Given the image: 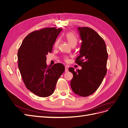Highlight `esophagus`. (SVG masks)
Instances as JSON below:
<instances>
[{"label": "esophagus", "instance_id": "34e87169", "mask_svg": "<svg viewBox=\"0 0 128 128\" xmlns=\"http://www.w3.org/2000/svg\"><path fill=\"white\" fill-rule=\"evenodd\" d=\"M68 66H65V72H68Z\"/></svg>", "mask_w": 128, "mask_h": 128}]
</instances>
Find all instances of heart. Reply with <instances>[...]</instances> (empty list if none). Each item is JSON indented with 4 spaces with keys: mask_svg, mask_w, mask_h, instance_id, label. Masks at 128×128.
Masks as SVG:
<instances>
[{
    "mask_svg": "<svg viewBox=\"0 0 128 128\" xmlns=\"http://www.w3.org/2000/svg\"><path fill=\"white\" fill-rule=\"evenodd\" d=\"M65 37L69 44L72 46H75L77 44V43L78 42V38H77V36L73 33H72V32L67 33L66 34ZM59 43H60V39L59 38H56V40L55 41V42L54 43V47L55 48L58 47L59 44ZM64 59L65 61H66V62H68V61H69V59L67 57H64Z\"/></svg>",
    "mask_w": 128,
    "mask_h": 128,
    "instance_id": "b5f03b06",
    "label": "heart"
}]
</instances>
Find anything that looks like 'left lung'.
<instances>
[{
	"instance_id": "1",
	"label": "left lung",
	"mask_w": 128,
	"mask_h": 128,
	"mask_svg": "<svg viewBox=\"0 0 128 128\" xmlns=\"http://www.w3.org/2000/svg\"><path fill=\"white\" fill-rule=\"evenodd\" d=\"M78 30L82 43L75 62L82 68H69L73 74L70 86L74 93L86 97L98 89L106 75L108 54L103 39L94 30L79 27Z\"/></svg>"
}]
</instances>
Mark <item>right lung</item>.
<instances>
[{
    "label": "right lung",
    "mask_w": 128,
    "mask_h": 128,
    "mask_svg": "<svg viewBox=\"0 0 128 128\" xmlns=\"http://www.w3.org/2000/svg\"><path fill=\"white\" fill-rule=\"evenodd\" d=\"M61 28H46L35 30L26 36L17 53L18 66L26 87L39 97L46 98L54 92L58 79L65 68L60 63L48 66L46 55Z\"/></svg>",
    "instance_id": "obj_1"
}]
</instances>
